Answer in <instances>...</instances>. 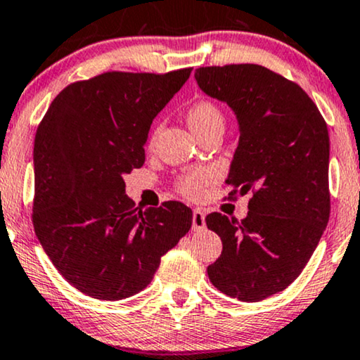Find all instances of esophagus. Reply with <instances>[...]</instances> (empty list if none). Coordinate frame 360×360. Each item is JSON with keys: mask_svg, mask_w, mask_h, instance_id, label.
<instances>
[{"mask_svg": "<svg viewBox=\"0 0 360 360\" xmlns=\"http://www.w3.org/2000/svg\"><path fill=\"white\" fill-rule=\"evenodd\" d=\"M191 226H193V231L205 230L207 221H205V213L202 210H193V221H191Z\"/></svg>", "mask_w": 360, "mask_h": 360, "instance_id": "34e87169", "label": "esophagus"}]
</instances>
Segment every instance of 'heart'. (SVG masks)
<instances>
[{
	"label": "heart",
	"mask_w": 360,
	"mask_h": 360,
	"mask_svg": "<svg viewBox=\"0 0 360 360\" xmlns=\"http://www.w3.org/2000/svg\"><path fill=\"white\" fill-rule=\"evenodd\" d=\"M186 120H188L190 129L193 130L197 135H200L205 129H208L210 125L223 122V114L220 112V109L213 104V102L197 101L190 105L188 110H186ZM158 130L160 129L157 127L150 134V146L155 142ZM212 179H213V174L210 170L193 169V170H188L184 175H180L175 181V186H176V190H179L180 195L193 200V198H198L200 195H202L203 186L207 185Z\"/></svg>",
	"instance_id": "1"
}]
</instances>
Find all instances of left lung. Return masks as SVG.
Masks as SVG:
<instances>
[{
  "label": "left lung",
  "instance_id": "1",
  "mask_svg": "<svg viewBox=\"0 0 360 360\" xmlns=\"http://www.w3.org/2000/svg\"><path fill=\"white\" fill-rule=\"evenodd\" d=\"M195 79L240 125L230 198L253 193L241 221L217 212L205 218L223 243L207 273L226 296L256 302L300 276L328 226V125L296 82L258 64L198 68Z\"/></svg>",
  "mask_w": 360,
  "mask_h": 360
}]
</instances>
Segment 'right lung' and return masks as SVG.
<instances>
[{
    "label": "right lung",
    "mask_w": 360,
    "mask_h": 360,
    "mask_svg": "<svg viewBox=\"0 0 360 360\" xmlns=\"http://www.w3.org/2000/svg\"><path fill=\"white\" fill-rule=\"evenodd\" d=\"M190 72L112 71L72 82L36 130L32 225L58 271L87 296L140 292L191 228L186 205L140 210L124 181L143 165L152 120Z\"/></svg>",
    "instance_id": "right-lung-1"
}]
</instances>
